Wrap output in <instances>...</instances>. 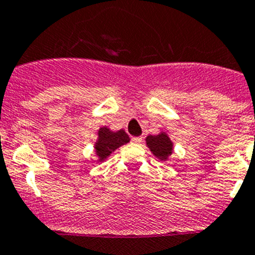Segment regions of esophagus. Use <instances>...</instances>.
I'll return each mask as SVG.
<instances>
[{
    "instance_id": "obj_1",
    "label": "esophagus",
    "mask_w": 255,
    "mask_h": 255,
    "mask_svg": "<svg viewBox=\"0 0 255 255\" xmlns=\"http://www.w3.org/2000/svg\"><path fill=\"white\" fill-rule=\"evenodd\" d=\"M142 141V137L140 136H135V137H131V142L132 144H140V142Z\"/></svg>"
}]
</instances>
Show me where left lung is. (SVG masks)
<instances>
[{"label":"left lung","mask_w":255,"mask_h":255,"mask_svg":"<svg viewBox=\"0 0 255 255\" xmlns=\"http://www.w3.org/2000/svg\"><path fill=\"white\" fill-rule=\"evenodd\" d=\"M146 145L157 159L164 161L173 154V142L165 132H160L159 135H149L146 137Z\"/></svg>","instance_id":"obj_1"}]
</instances>
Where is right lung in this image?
I'll use <instances>...</instances> for the list:
<instances>
[{"label": "right lung", "instance_id": "add662e5", "mask_svg": "<svg viewBox=\"0 0 255 255\" xmlns=\"http://www.w3.org/2000/svg\"><path fill=\"white\" fill-rule=\"evenodd\" d=\"M130 141L129 135L126 134L124 130L119 131H111L106 126L101 128L99 130L98 141L95 142L96 155L99 156V160L103 161L113 151H115L119 146L124 144H128Z\"/></svg>", "mask_w": 255, "mask_h": 255}]
</instances>
